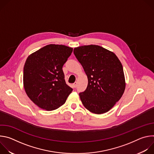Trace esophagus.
<instances>
[{"mask_svg":"<svg viewBox=\"0 0 154 154\" xmlns=\"http://www.w3.org/2000/svg\"><path fill=\"white\" fill-rule=\"evenodd\" d=\"M77 85V82H75V83H73V87H74V88H76Z\"/></svg>","mask_w":154,"mask_h":154,"instance_id":"esophagus-1","label":"esophagus"}]
</instances>
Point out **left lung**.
I'll use <instances>...</instances> for the list:
<instances>
[{
    "label": "left lung",
    "mask_w": 154,
    "mask_h": 154,
    "mask_svg": "<svg viewBox=\"0 0 154 154\" xmlns=\"http://www.w3.org/2000/svg\"><path fill=\"white\" fill-rule=\"evenodd\" d=\"M74 54L88 80L86 90L79 93L83 105L95 114L108 112L121 98L125 90L121 61L113 52L97 45L75 48Z\"/></svg>",
    "instance_id": "8db88e82"
}]
</instances>
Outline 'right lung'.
Instances as JSON below:
<instances>
[{
  "instance_id": "1",
  "label": "right lung",
  "mask_w": 154,
  "mask_h": 154,
  "mask_svg": "<svg viewBox=\"0 0 154 154\" xmlns=\"http://www.w3.org/2000/svg\"><path fill=\"white\" fill-rule=\"evenodd\" d=\"M73 49L49 45L30 55L24 66L26 94L39 108L52 111L63 105L72 88L66 83L63 66Z\"/></svg>"
}]
</instances>
